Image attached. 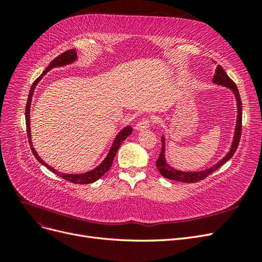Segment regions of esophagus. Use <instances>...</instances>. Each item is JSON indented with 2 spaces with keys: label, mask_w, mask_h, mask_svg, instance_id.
Returning <instances> with one entry per match:
<instances>
[{
  "label": "esophagus",
  "mask_w": 262,
  "mask_h": 262,
  "mask_svg": "<svg viewBox=\"0 0 262 262\" xmlns=\"http://www.w3.org/2000/svg\"><path fill=\"white\" fill-rule=\"evenodd\" d=\"M149 125H150V120H149V119L148 118H142L141 120L137 123L136 129L137 130H144V129H147Z\"/></svg>",
  "instance_id": "1"
}]
</instances>
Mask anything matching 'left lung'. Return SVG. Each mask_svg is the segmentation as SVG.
Returning a JSON list of instances; mask_svg holds the SVG:
<instances>
[{
  "mask_svg": "<svg viewBox=\"0 0 262 262\" xmlns=\"http://www.w3.org/2000/svg\"><path fill=\"white\" fill-rule=\"evenodd\" d=\"M213 82L229 87V89H231L234 92L236 99H237V106H238V116H237L236 131H235V137H234V142H233L232 148L228 152V154L223 158V160L220 161L216 165H214L213 167H211L210 169L204 170V171H198V172H186V171H180V170L173 169L172 167H170V166L167 163H166L165 156H164L165 141H164V138H162L163 145H162V150L160 153V156H158L157 161H156V167L158 168V170H160L161 175L164 176L165 178L176 180V181H181V182H198V181H201V180L207 178L209 175H211L212 172L217 170L221 167V166L224 165L228 160H231V158L234 155V153L236 152L237 147H238L241 137H242V121H243V106H242V100H241L238 89H237V86L234 83V81L226 74L224 69L222 68L221 66H219L215 70V74H214Z\"/></svg>",
  "mask_w": 262,
  "mask_h": 262,
  "instance_id": "left-lung-1",
  "label": "left lung"
}]
</instances>
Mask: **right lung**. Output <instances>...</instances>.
<instances>
[{"instance_id":"obj_1","label":"right lung","mask_w":262,"mask_h":262,"mask_svg":"<svg viewBox=\"0 0 262 262\" xmlns=\"http://www.w3.org/2000/svg\"><path fill=\"white\" fill-rule=\"evenodd\" d=\"M76 58V52L74 49H70L68 51H64L63 53L59 54L57 58H54L51 62L50 64L46 68V70L43 71V73L39 76L37 80L33 83V85H31L30 87V91H29V95H28V99H27V104H26V109H25V117H26V130H27V137H28V141H29V145H30V148H31V152H33V154L35 155V157L37 158V161L39 163H41L42 165H45L47 168H48L49 170H51L53 173H55V175L60 176L61 178L66 179L70 182H72V184H77V185H85V184H92V182L98 180L100 177H102L105 175V173L110 169V167H112L113 165V162H114V158L118 152L119 147H120L122 141H124L126 138H128L130 134L132 133V128L131 126H126V128H124L120 133L118 134L117 139L115 140L114 144H113V147L112 149H110V152L108 154V156L106 157V160L102 162L97 168H95L89 172H85V173H80V175H70V173H62V172H59L58 170H55L54 168L50 167L49 165H47L40 157L38 156V154L36 153L35 148L33 147V144H31V141H30V126H29V109H30V101H31V96H33L34 94V90L35 87L37 85V83L41 80L42 76L48 72V71H50L52 68H55V67H61V66H64L67 64V63H70L72 62L73 60H75Z\"/></svg>"}]
</instances>
